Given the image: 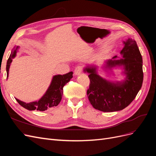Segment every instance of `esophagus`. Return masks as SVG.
<instances>
[{
	"instance_id": "esophagus-1",
	"label": "esophagus",
	"mask_w": 156,
	"mask_h": 156,
	"mask_svg": "<svg viewBox=\"0 0 156 156\" xmlns=\"http://www.w3.org/2000/svg\"><path fill=\"white\" fill-rule=\"evenodd\" d=\"M82 72V68L81 66H77L76 68H75L74 71V75H79L81 74Z\"/></svg>"
}]
</instances>
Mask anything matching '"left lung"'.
<instances>
[{
    "label": "left lung",
    "instance_id": "obj_1",
    "mask_svg": "<svg viewBox=\"0 0 156 156\" xmlns=\"http://www.w3.org/2000/svg\"><path fill=\"white\" fill-rule=\"evenodd\" d=\"M124 48L120 51L121 57L115 56L107 60L102 69L107 73L121 68L120 81H109L98 74V66L88 65L84 72L88 73L90 81L87 96L94 108L103 112H115L124 109L135 98L143 81V58L136 41L130 37L123 41ZM119 58V59H117Z\"/></svg>",
    "mask_w": 156,
    "mask_h": 156
}]
</instances>
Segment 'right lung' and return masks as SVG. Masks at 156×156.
<instances>
[{"label": "right lung", "instance_id": "add662e5", "mask_svg": "<svg viewBox=\"0 0 156 156\" xmlns=\"http://www.w3.org/2000/svg\"><path fill=\"white\" fill-rule=\"evenodd\" d=\"M20 46L16 45L12 49L6 64L7 78L9 75V69H10L12 59L16 56ZM73 77V72H71L64 75H56L52 78L50 85L38 101H34L30 103H25L16 98L17 101L20 103L23 107L29 111H44L50 108L57 106L62 100L63 94V87L68 83L71 79Z\"/></svg>", "mask_w": 156, "mask_h": 156}]
</instances>
